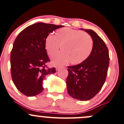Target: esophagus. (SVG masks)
Returning <instances> with one entry per match:
<instances>
[{
	"label": "esophagus",
	"instance_id": "obj_1",
	"mask_svg": "<svg viewBox=\"0 0 124 124\" xmlns=\"http://www.w3.org/2000/svg\"><path fill=\"white\" fill-rule=\"evenodd\" d=\"M61 68H62V66H56V70H59V69H61Z\"/></svg>",
	"mask_w": 124,
	"mask_h": 124
}]
</instances>
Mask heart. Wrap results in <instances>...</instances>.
<instances>
[{
  "mask_svg": "<svg viewBox=\"0 0 124 124\" xmlns=\"http://www.w3.org/2000/svg\"><path fill=\"white\" fill-rule=\"evenodd\" d=\"M45 49L50 56H53L59 50L62 52L52 59L55 65L70 63L78 65L83 63L90 55L93 48L92 37L84 31L64 27L57 30L55 34L49 35L45 42Z\"/></svg>",
  "mask_w": 124,
  "mask_h": 124,
  "instance_id": "b5f03b06",
  "label": "heart"
}]
</instances>
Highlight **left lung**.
<instances>
[{"label": "left lung", "instance_id": "8db88e82", "mask_svg": "<svg viewBox=\"0 0 124 124\" xmlns=\"http://www.w3.org/2000/svg\"><path fill=\"white\" fill-rule=\"evenodd\" d=\"M83 30L88 33L93 41L90 55L83 63L68 66L66 78L68 93L75 99L87 101L94 97L102 88L109 65V51L106 44L92 30Z\"/></svg>", "mask_w": 124, "mask_h": 124}]
</instances>
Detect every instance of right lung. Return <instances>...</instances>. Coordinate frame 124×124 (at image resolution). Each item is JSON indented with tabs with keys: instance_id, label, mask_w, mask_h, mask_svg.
I'll return each instance as SVG.
<instances>
[{
	"instance_id": "obj_1",
	"label": "right lung",
	"mask_w": 124,
	"mask_h": 124,
	"mask_svg": "<svg viewBox=\"0 0 124 124\" xmlns=\"http://www.w3.org/2000/svg\"><path fill=\"white\" fill-rule=\"evenodd\" d=\"M64 27L38 23L28 26L18 34L10 53V70L14 84L21 93L30 97L43 90V81L55 68H49L50 62L45 49V39L52 31Z\"/></svg>"
}]
</instances>
